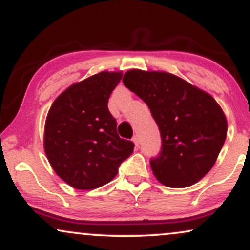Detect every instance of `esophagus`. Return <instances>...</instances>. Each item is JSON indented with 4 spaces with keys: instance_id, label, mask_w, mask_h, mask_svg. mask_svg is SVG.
<instances>
[{
    "instance_id": "1",
    "label": "esophagus",
    "mask_w": 250,
    "mask_h": 250,
    "mask_svg": "<svg viewBox=\"0 0 250 250\" xmlns=\"http://www.w3.org/2000/svg\"><path fill=\"white\" fill-rule=\"evenodd\" d=\"M132 142H133L134 146H136V147L139 146V138H138V136H134L133 138H132Z\"/></svg>"
}]
</instances>
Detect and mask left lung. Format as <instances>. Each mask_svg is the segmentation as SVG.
Returning <instances> with one entry per match:
<instances>
[{
	"label": "left lung",
	"mask_w": 250,
	"mask_h": 250,
	"mask_svg": "<svg viewBox=\"0 0 250 250\" xmlns=\"http://www.w3.org/2000/svg\"><path fill=\"white\" fill-rule=\"evenodd\" d=\"M123 83L148 106L161 131V156L151 161L159 183L187 188L201 181L214 167L228 130L217 102L167 72L130 69Z\"/></svg>",
	"instance_id": "left-lung-1"
}]
</instances>
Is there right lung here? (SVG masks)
I'll return each instance as SVG.
<instances>
[{
    "label": "right lung",
    "mask_w": 250,
    "mask_h": 250,
    "mask_svg": "<svg viewBox=\"0 0 250 250\" xmlns=\"http://www.w3.org/2000/svg\"><path fill=\"white\" fill-rule=\"evenodd\" d=\"M123 72L104 71L72 83L50 106L43 148L50 167L68 186L93 190L117 176L133 152V143L119 138L108 98Z\"/></svg>",
    "instance_id": "obj_1"
}]
</instances>
